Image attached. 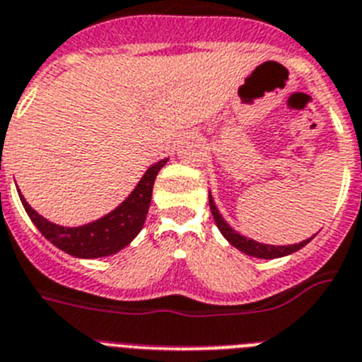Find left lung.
Masks as SVG:
<instances>
[{"label":"left lung","instance_id":"1","mask_svg":"<svg viewBox=\"0 0 362 362\" xmlns=\"http://www.w3.org/2000/svg\"><path fill=\"white\" fill-rule=\"evenodd\" d=\"M209 209H211V215L215 218V224L217 228L221 230V233L224 235L232 247H235L238 250H241L243 254H247V256L252 257H259V259H276V257H284V256H289V254H294V252H298L300 248H303L308 245L311 239H305V241H300L296 245H287V247H276V245H265V243H259V241H254V239H248L245 235H241L239 232H235L230 224L226 223L221 215V211L217 209L214 202V197L209 193Z\"/></svg>","mask_w":362,"mask_h":362}]
</instances>
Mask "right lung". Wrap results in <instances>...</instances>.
Segmentation results:
<instances>
[{
  "label": "right lung",
  "instance_id": "obj_1",
  "mask_svg": "<svg viewBox=\"0 0 362 362\" xmlns=\"http://www.w3.org/2000/svg\"><path fill=\"white\" fill-rule=\"evenodd\" d=\"M167 160L169 158H163L148 167L134 191L117 208L112 209L110 214L83 226H60V224L51 223L40 214H36L21 193L20 200L42 235L62 252L69 256L83 257V259L112 256L130 245L141 232L148 214V206H151L154 180Z\"/></svg>",
  "mask_w": 362,
  "mask_h": 362
}]
</instances>
